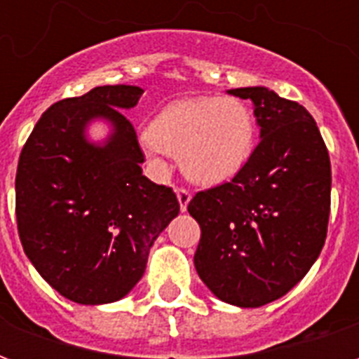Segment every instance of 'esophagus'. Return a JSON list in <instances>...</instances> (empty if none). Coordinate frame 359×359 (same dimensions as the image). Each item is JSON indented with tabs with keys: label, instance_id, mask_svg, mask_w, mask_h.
Listing matches in <instances>:
<instances>
[{
	"label": "esophagus",
	"instance_id": "1",
	"mask_svg": "<svg viewBox=\"0 0 359 359\" xmlns=\"http://www.w3.org/2000/svg\"><path fill=\"white\" fill-rule=\"evenodd\" d=\"M177 198H179L180 211H187L188 202H190V198H192L190 190H188V188H184V187H179V188H177Z\"/></svg>",
	"mask_w": 359,
	"mask_h": 359
}]
</instances>
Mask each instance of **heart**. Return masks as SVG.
Masks as SVG:
<instances>
[{"label":"heart","instance_id":"heart-1","mask_svg":"<svg viewBox=\"0 0 359 359\" xmlns=\"http://www.w3.org/2000/svg\"><path fill=\"white\" fill-rule=\"evenodd\" d=\"M256 115L241 97H196L167 107L144 134L154 154L179 156L180 169L200 184L233 179L254 154Z\"/></svg>","mask_w":359,"mask_h":359}]
</instances>
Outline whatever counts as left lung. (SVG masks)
<instances>
[{
    "label": "left lung",
    "mask_w": 359,
    "mask_h": 359,
    "mask_svg": "<svg viewBox=\"0 0 359 359\" xmlns=\"http://www.w3.org/2000/svg\"><path fill=\"white\" fill-rule=\"evenodd\" d=\"M231 94L254 102L262 140L233 180L188 203L202 229L194 265L219 300L259 308L298 285L321 254L331 159L304 105L262 86Z\"/></svg>",
    "instance_id": "1"
}]
</instances>
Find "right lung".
Returning <instances> with one entry per match:
<instances>
[{"label":"right lung","mask_w":359,"mask_h":359,"mask_svg":"<svg viewBox=\"0 0 359 359\" xmlns=\"http://www.w3.org/2000/svg\"><path fill=\"white\" fill-rule=\"evenodd\" d=\"M138 86H97L53 103L22 146L15 179L20 244L36 271L76 304H109L133 290L151 244L179 215L172 188L142 175L133 123ZM95 116L116 130L105 147L88 144Z\"/></svg>","instance_id":"add662e5"}]
</instances>
